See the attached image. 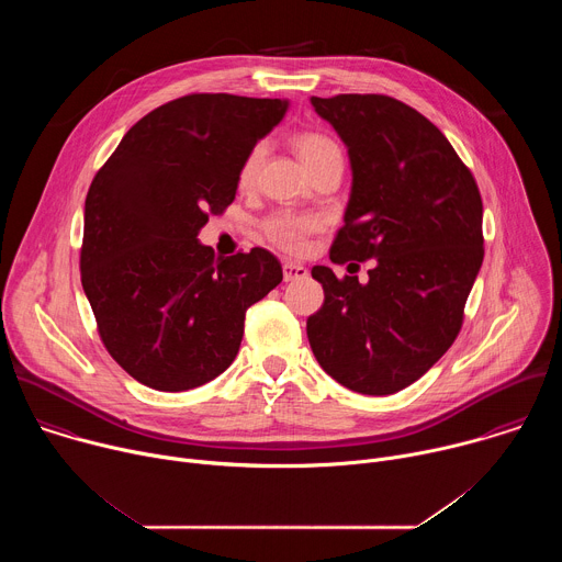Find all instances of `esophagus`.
Listing matches in <instances>:
<instances>
[{
	"label": "esophagus",
	"mask_w": 562,
	"mask_h": 562,
	"mask_svg": "<svg viewBox=\"0 0 562 562\" xmlns=\"http://www.w3.org/2000/svg\"><path fill=\"white\" fill-rule=\"evenodd\" d=\"M282 273H284V282H295V280L306 278V276H308V269H306L304 265H300V262L286 260V262L282 265Z\"/></svg>",
	"instance_id": "1"
}]
</instances>
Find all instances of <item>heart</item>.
<instances>
[{
  "instance_id": "1",
  "label": "heart",
  "mask_w": 562,
  "mask_h": 562,
  "mask_svg": "<svg viewBox=\"0 0 562 562\" xmlns=\"http://www.w3.org/2000/svg\"><path fill=\"white\" fill-rule=\"evenodd\" d=\"M291 144H293L295 153L300 155L302 165L308 171H315L317 167H323L327 162H342L340 144L334 137H329L327 133L300 131L291 137ZM265 150H267V146L260 142L245 155L243 165H239V171H237V184L243 189H249L256 182ZM319 226H323V220H319L317 215L278 211V213H271L262 222V233L273 247H278L286 254H302L308 245V237L315 231H319Z\"/></svg>"
}]
</instances>
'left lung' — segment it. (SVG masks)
<instances>
[{
	"instance_id": "8db88e82",
	"label": "left lung",
	"mask_w": 562,
	"mask_h": 562,
	"mask_svg": "<svg viewBox=\"0 0 562 562\" xmlns=\"http://www.w3.org/2000/svg\"><path fill=\"white\" fill-rule=\"evenodd\" d=\"M311 104L347 144L353 169L329 258L375 265L367 284L311 269L325 304L306 319L308 345L342 386L389 395L425 375L462 329L485 258L483 198L440 128L405 102L345 93Z\"/></svg>"
}]
</instances>
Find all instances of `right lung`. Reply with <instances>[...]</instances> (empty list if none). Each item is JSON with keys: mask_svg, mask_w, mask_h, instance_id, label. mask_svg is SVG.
I'll return each mask as SVG.
<instances>
[{"mask_svg": "<svg viewBox=\"0 0 562 562\" xmlns=\"http://www.w3.org/2000/svg\"><path fill=\"white\" fill-rule=\"evenodd\" d=\"M286 102L191 93L128 128L95 173L79 273L111 358L157 391L195 389L235 360L245 315L282 282L262 247L220 258L198 243L235 200L245 155Z\"/></svg>", "mask_w": 562, "mask_h": 562, "instance_id": "right-lung-1", "label": "right lung"}]
</instances>
